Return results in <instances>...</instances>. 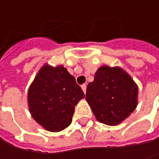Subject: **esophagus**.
<instances>
[{"instance_id": "1", "label": "esophagus", "mask_w": 159, "mask_h": 159, "mask_svg": "<svg viewBox=\"0 0 159 159\" xmlns=\"http://www.w3.org/2000/svg\"><path fill=\"white\" fill-rule=\"evenodd\" d=\"M81 87H82V89H83L84 93L85 94V92H86V84H82V85H81Z\"/></svg>"}]
</instances>
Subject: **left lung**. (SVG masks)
I'll list each match as a JSON object with an SVG mask.
<instances>
[{"mask_svg":"<svg viewBox=\"0 0 159 159\" xmlns=\"http://www.w3.org/2000/svg\"><path fill=\"white\" fill-rule=\"evenodd\" d=\"M137 96V84L123 69L104 65L88 84L85 99L98 121L113 126L135 110Z\"/></svg>","mask_w":159,"mask_h":159,"instance_id":"obj_1","label":"left lung"}]
</instances>
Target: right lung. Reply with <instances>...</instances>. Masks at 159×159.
<instances>
[{"instance_id": "add662e5", "label": "right lung", "mask_w": 159, "mask_h": 159, "mask_svg": "<svg viewBox=\"0 0 159 159\" xmlns=\"http://www.w3.org/2000/svg\"><path fill=\"white\" fill-rule=\"evenodd\" d=\"M84 98L75 78L62 65L42 66L27 94L32 117L49 132H60L68 127L75 105Z\"/></svg>"}]
</instances>
